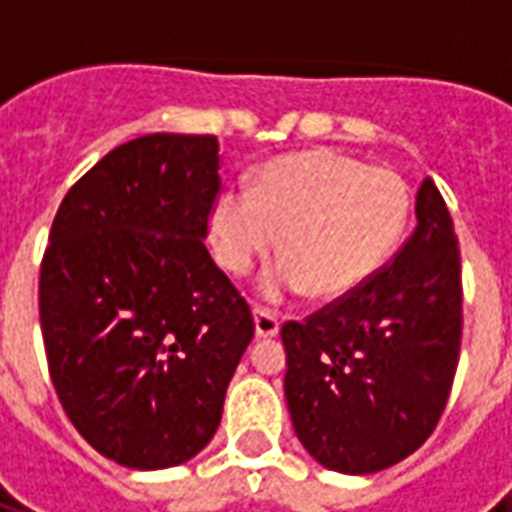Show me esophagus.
Instances as JSON below:
<instances>
[{
  "mask_svg": "<svg viewBox=\"0 0 512 512\" xmlns=\"http://www.w3.org/2000/svg\"><path fill=\"white\" fill-rule=\"evenodd\" d=\"M255 332H257V337H263V340H268V337H276V335H279V319H276L271 311H263V308H257V311H255Z\"/></svg>",
  "mask_w": 512,
  "mask_h": 512,
  "instance_id": "1",
  "label": "esophagus"
}]
</instances>
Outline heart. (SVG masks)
<instances>
[{"label":"heart","mask_w":512,"mask_h":512,"mask_svg":"<svg viewBox=\"0 0 512 512\" xmlns=\"http://www.w3.org/2000/svg\"><path fill=\"white\" fill-rule=\"evenodd\" d=\"M409 220V188L396 172L313 148L263 164L249 193H217L209 209L215 255L228 273H247L276 249L281 260L263 295L305 292L321 303L353 295L396 249Z\"/></svg>","instance_id":"obj_1"}]
</instances>
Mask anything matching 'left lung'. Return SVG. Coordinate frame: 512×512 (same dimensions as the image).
<instances>
[{"instance_id":"obj_1","label":"left lung","mask_w":512,"mask_h":512,"mask_svg":"<svg viewBox=\"0 0 512 512\" xmlns=\"http://www.w3.org/2000/svg\"><path fill=\"white\" fill-rule=\"evenodd\" d=\"M417 228L353 295L281 327L289 417L305 452L345 476L406 460L436 430L462 337L460 249L436 183Z\"/></svg>"}]
</instances>
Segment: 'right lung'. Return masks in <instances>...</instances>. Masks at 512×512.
Masks as SVG:
<instances>
[{"label": "right lung", "mask_w": 512, "mask_h": 512, "mask_svg": "<svg viewBox=\"0 0 512 512\" xmlns=\"http://www.w3.org/2000/svg\"><path fill=\"white\" fill-rule=\"evenodd\" d=\"M215 135L154 132L66 193L39 276V321L68 420L132 470L183 465L212 441L252 313L209 257Z\"/></svg>", "instance_id": "obj_1"}]
</instances>
